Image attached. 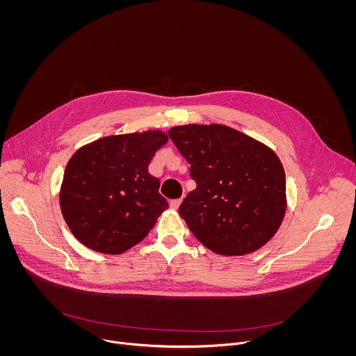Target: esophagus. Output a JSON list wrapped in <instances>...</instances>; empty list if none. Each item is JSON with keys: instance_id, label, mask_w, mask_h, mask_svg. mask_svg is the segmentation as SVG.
Returning <instances> with one entry per match:
<instances>
[{"instance_id": "esophagus-1", "label": "esophagus", "mask_w": 356, "mask_h": 356, "mask_svg": "<svg viewBox=\"0 0 356 356\" xmlns=\"http://www.w3.org/2000/svg\"><path fill=\"white\" fill-rule=\"evenodd\" d=\"M181 203H182V199H174V200L170 202V207H171L172 209H178V207H179V204Z\"/></svg>"}]
</instances>
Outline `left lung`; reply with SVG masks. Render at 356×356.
Masks as SVG:
<instances>
[{
  "label": "left lung",
  "instance_id": "left-lung-1",
  "mask_svg": "<svg viewBox=\"0 0 356 356\" xmlns=\"http://www.w3.org/2000/svg\"><path fill=\"white\" fill-rule=\"evenodd\" d=\"M168 134L197 184L178 211L195 237L223 256L252 254L268 243L286 211L275 152L225 124L175 126Z\"/></svg>",
  "mask_w": 356,
  "mask_h": 356
}]
</instances>
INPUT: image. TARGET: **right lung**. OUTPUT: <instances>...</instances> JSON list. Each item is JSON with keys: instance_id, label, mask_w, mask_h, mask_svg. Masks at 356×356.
Returning <instances> with one entry per match:
<instances>
[{"instance_id": "obj_1", "label": "right lung", "mask_w": 356, "mask_h": 356, "mask_svg": "<svg viewBox=\"0 0 356 356\" xmlns=\"http://www.w3.org/2000/svg\"><path fill=\"white\" fill-rule=\"evenodd\" d=\"M161 130L108 136L81 147L67 163L60 208L75 238L100 254H119L143 241L168 208L148 172Z\"/></svg>"}]
</instances>
